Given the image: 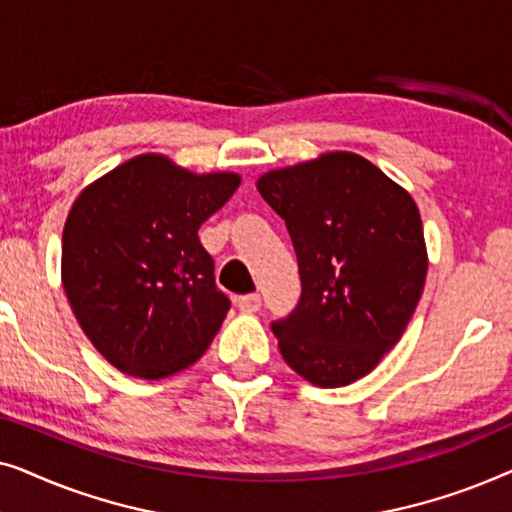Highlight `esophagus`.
<instances>
[{
    "mask_svg": "<svg viewBox=\"0 0 512 512\" xmlns=\"http://www.w3.org/2000/svg\"><path fill=\"white\" fill-rule=\"evenodd\" d=\"M235 305L240 307V312H247V314H254L261 310V296L258 293H249V296H240L235 300Z\"/></svg>",
    "mask_w": 512,
    "mask_h": 512,
    "instance_id": "obj_1",
    "label": "esophagus"
}]
</instances>
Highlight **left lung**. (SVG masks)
I'll return each instance as SVG.
<instances>
[{"mask_svg": "<svg viewBox=\"0 0 512 512\" xmlns=\"http://www.w3.org/2000/svg\"><path fill=\"white\" fill-rule=\"evenodd\" d=\"M282 216L303 293L272 324L289 368L324 389L368 375L422 298L426 256L412 195L359 153L331 151L256 181Z\"/></svg>", "mask_w": 512, "mask_h": 512, "instance_id": "left-lung-1", "label": "left lung"}]
</instances>
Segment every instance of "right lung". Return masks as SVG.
Instances as JSON below:
<instances>
[{"label": "right lung", "mask_w": 512, "mask_h": 512, "mask_svg": "<svg viewBox=\"0 0 512 512\" xmlns=\"http://www.w3.org/2000/svg\"><path fill=\"white\" fill-rule=\"evenodd\" d=\"M240 174H195L142 153L79 193L62 230V286L83 333L111 366L160 380L193 366L230 300L198 230Z\"/></svg>", "instance_id": "obj_1"}]
</instances>
